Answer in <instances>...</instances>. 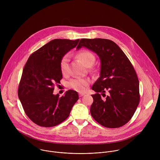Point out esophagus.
Here are the masks:
<instances>
[{
    "label": "esophagus",
    "mask_w": 160,
    "mask_h": 160,
    "mask_svg": "<svg viewBox=\"0 0 160 160\" xmlns=\"http://www.w3.org/2000/svg\"><path fill=\"white\" fill-rule=\"evenodd\" d=\"M78 95H79V96H80V97H82L83 96H84V95H85V94H84V93H81V92H80V93L78 94Z\"/></svg>",
    "instance_id": "obj_1"
}]
</instances>
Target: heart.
<instances>
[{"label":"heart","mask_w":160,"mask_h":160,"mask_svg":"<svg viewBox=\"0 0 160 160\" xmlns=\"http://www.w3.org/2000/svg\"><path fill=\"white\" fill-rule=\"evenodd\" d=\"M78 58L87 67L91 66L95 61V57L92 53L87 51H81L77 54ZM68 61L69 58L68 56H64L60 62V70L63 75L68 72ZM90 84V80L88 78H75L68 83V87L78 92H84Z\"/></svg>","instance_id":"1"}]
</instances>
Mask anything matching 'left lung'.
Returning <instances> with one entry per match:
<instances>
[{
  "instance_id": "8db88e82",
  "label": "left lung",
  "mask_w": 160,
  "mask_h": 160,
  "mask_svg": "<svg viewBox=\"0 0 160 160\" xmlns=\"http://www.w3.org/2000/svg\"><path fill=\"white\" fill-rule=\"evenodd\" d=\"M83 47L95 52L101 61L100 77L92 87L96 94L92 95L91 115L104 127H120L131 119L139 103V82L134 68L112 40L82 38L77 49ZM100 93L106 98L102 99Z\"/></svg>"
}]
</instances>
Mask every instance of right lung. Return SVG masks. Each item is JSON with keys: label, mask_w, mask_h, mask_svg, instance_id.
Masks as SVG:
<instances>
[{"label": "right lung", "mask_w": 160, "mask_h": 160, "mask_svg": "<svg viewBox=\"0 0 160 160\" xmlns=\"http://www.w3.org/2000/svg\"><path fill=\"white\" fill-rule=\"evenodd\" d=\"M79 40L54 39L31 54L24 67L18 98L27 115L39 126L51 127L62 123L79 98L73 90L61 98L53 94L55 84L62 78L61 60Z\"/></svg>", "instance_id": "add662e5"}]
</instances>
